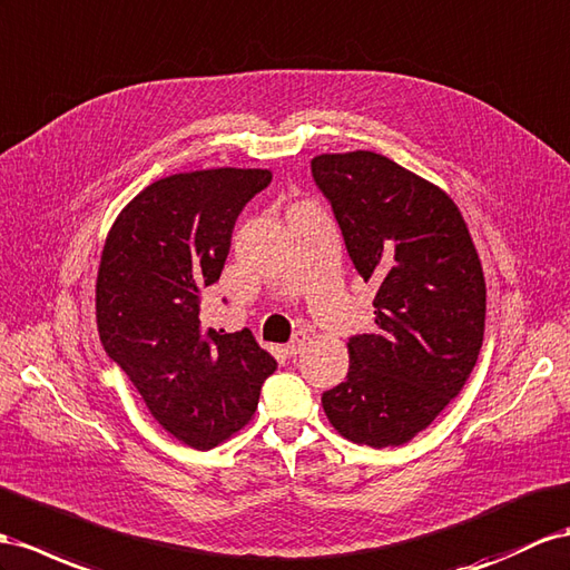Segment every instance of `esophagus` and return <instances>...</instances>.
Returning a JSON list of instances; mask_svg holds the SVG:
<instances>
[{
    "mask_svg": "<svg viewBox=\"0 0 570 570\" xmlns=\"http://www.w3.org/2000/svg\"><path fill=\"white\" fill-rule=\"evenodd\" d=\"M305 344H308V337H305V334H296V337L286 344V354H288V356L301 354L303 348H305Z\"/></svg>",
    "mask_w": 570,
    "mask_h": 570,
    "instance_id": "1",
    "label": "esophagus"
}]
</instances>
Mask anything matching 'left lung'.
Instances as JSON below:
<instances>
[{"mask_svg": "<svg viewBox=\"0 0 570 570\" xmlns=\"http://www.w3.org/2000/svg\"><path fill=\"white\" fill-rule=\"evenodd\" d=\"M311 168L348 257L377 284L375 330L348 340V373L323 410L346 441L404 445L476 366L487 320L479 253L445 189L387 156L320 154Z\"/></svg>", "mask_w": 570, "mask_h": 570, "instance_id": "8db88e82", "label": "left lung"}]
</instances>
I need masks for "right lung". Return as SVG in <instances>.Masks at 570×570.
<instances>
[{"mask_svg":"<svg viewBox=\"0 0 570 570\" xmlns=\"http://www.w3.org/2000/svg\"><path fill=\"white\" fill-rule=\"evenodd\" d=\"M267 168L175 173L144 187L115 218L100 253L96 325L173 438L212 450L250 424L276 361L250 330H204L199 298L222 276L243 207Z\"/></svg>","mask_w":570,"mask_h":570,"instance_id":"1","label":"right lung"}]
</instances>
